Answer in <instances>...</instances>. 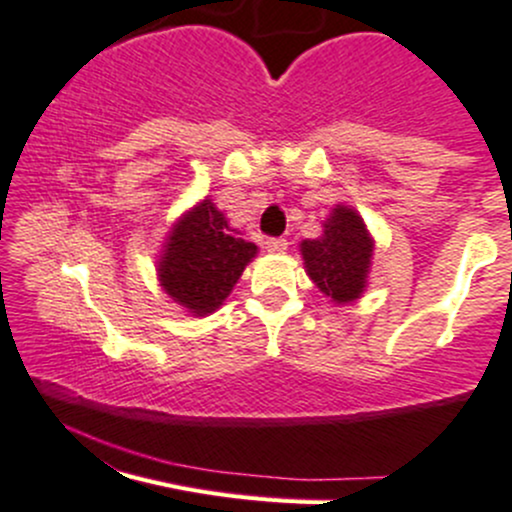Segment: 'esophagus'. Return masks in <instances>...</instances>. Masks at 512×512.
Listing matches in <instances>:
<instances>
[{
  "mask_svg": "<svg viewBox=\"0 0 512 512\" xmlns=\"http://www.w3.org/2000/svg\"><path fill=\"white\" fill-rule=\"evenodd\" d=\"M263 244H266V251H271V254H283L288 249V239H283V236H273V239H266Z\"/></svg>",
  "mask_w": 512,
  "mask_h": 512,
  "instance_id": "esophagus-1",
  "label": "esophagus"
}]
</instances>
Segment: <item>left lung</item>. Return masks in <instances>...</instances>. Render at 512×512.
<instances>
[{"label": "left lung", "mask_w": 512, "mask_h": 512, "mask_svg": "<svg viewBox=\"0 0 512 512\" xmlns=\"http://www.w3.org/2000/svg\"><path fill=\"white\" fill-rule=\"evenodd\" d=\"M300 251L308 276L335 303H350L365 291L372 239L352 209L337 207L325 221L323 236L303 241Z\"/></svg>", "instance_id": "8db88e82"}]
</instances>
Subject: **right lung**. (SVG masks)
Listing matches in <instances>:
<instances>
[{"label": "right lung", "instance_id": "obj_1", "mask_svg": "<svg viewBox=\"0 0 512 512\" xmlns=\"http://www.w3.org/2000/svg\"><path fill=\"white\" fill-rule=\"evenodd\" d=\"M254 254L256 246L231 236L224 214L204 199L170 234L160 261L162 288L189 313L207 315L224 303Z\"/></svg>", "mask_w": 512, "mask_h": 512}]
</instances>
